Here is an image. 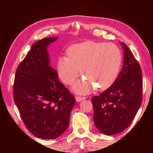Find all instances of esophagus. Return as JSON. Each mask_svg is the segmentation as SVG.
<instances>
[{
	"label": "esophagus",
	"instance_id": "esophagus-1",
	"mask_svg": "<svg viewBox=\"0 0 153 153\" xmlns=\"http://www.w3.org/2000/svg\"><path fill=\"white\" fill-rule=\"evenodd\" d=\"M85 98H86V97H79V96H76V100L77 102L82 101V100H84Z\"/></svg>",
	"mask_w": 153,
	"mask_h": 153
}]
</instances>
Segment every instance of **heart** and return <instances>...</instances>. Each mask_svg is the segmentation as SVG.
I'll use <instances>...</instances> for the list:
<instances>
[{"instance_id": "heart-1", "label": "heart", "mask_w": 153, "mask_h": 153, "mask_svg": "<svg viewBox=\"0 0 153 153\" xmlns=\"http://www.w3.org/2000/svg\"><path fill=\"white\" fill-rule=\"evenodd\" d=\"M67 53V56L58 60L59 74L66 84L71 85L82 71L85 77L74 87L77 92L86 94L94 86L98 90L107 89L117 76L121 53L115 44L88 41L71 46Z\"/></svg>"}]
</instances>
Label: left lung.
<instances>
[{
  "label": "left lung",
  "instance_id": "1",
  "mask_svg": "<svg viewBox=\"0 0 153 153\" xmlns=\"http://www.w3.org/2000/svg\"><path fill=\"white\" fill-rule=\"evenodd\" d=\"M123 65L113 84L92 98L95 126L105 135L122 132L132 122L142 100L141 67L126 44Z\"/></svg>",
  "mask_w": 153,
  "mask_h": 153
}]
</instances>
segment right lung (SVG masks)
I'll return each mask as SVG.
<instances>
[{
    "label": "right lung",
    "mask_w": 153,
    "mask_h": 153,
    "mask_svg": "<svg viewBox=\"0 0 153 153\" xmlns=\"http://www.w3.org/2000/svg\"><path fill=\"white\" fill-rule=\"evenodd\" d=\"M57 38L33 44L15 73L13 98L25 127L42 139L58 138L69 126L74 96L49 66L47 46Z\"/></svg>",
    "instance_id": "right-lung-1"
}]
</instances>
